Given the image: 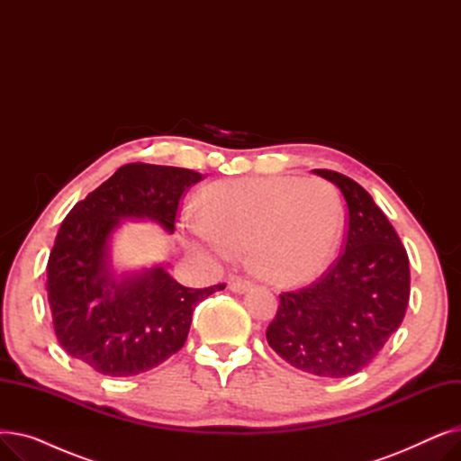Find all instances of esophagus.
I'll return each instance as SVG.
<instances>
[{
    "mask_svg": "<svg viewBox=\"0 0 461 461\" xmlns=\"http://www.w3.org/2000/svg\"><path fill=\"white\" fill-rule=\"evenodd\" d=\"M250 285H252V284H250L249 280H245V278H231V280L228 282L230 292H233V294H245V292H249Z\"/></svg>",
    "mask_w": 461,
    "mask_h": 461,
    "instance_id": "obj_1",
    "label": "esophagus"
}]
</instances>
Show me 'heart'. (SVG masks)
Here are the masks:
<instances>
[{
    "label": "heart",
    "instance_id": "heart-1",
    "mask_svg": "<svg viewBox=\"0 0 461 461\" xmlns=\"http://www.w3.org/2000/svg\"><path fill=\"white\" fill-rule=\"evenodd\" d=\"M200 214L181 222L190 250L228 259L249 249L254 273L276 285L318 276L342 226L340 198L318 177L218 181L202 190Z\"/></svg>",
    "mask_w": 461,
    "mask_h": 461
}]
</instances>
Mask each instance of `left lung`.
<instances>
[{
  "instance_id": "obj_1",
  "label": "left lung",
  "mask_w": 461,
  "mask_h": 461,
  "mask_svg": "<svg viewBox=\"0 0 461 461\" xmlns=\"http://www.w3.org/2000/svg\"><path fill=\"white\" fill-rule=\"evenodd\" d=\"M348 203L346 250L308 287L280 295L269 346L297 370L348 377L375 358L409 303V258L389 218L353 179L313 169Z\"/></svg>"
}]
</instances>
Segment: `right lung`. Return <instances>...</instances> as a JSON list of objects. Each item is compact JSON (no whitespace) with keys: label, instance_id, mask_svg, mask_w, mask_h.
<instances>
[{"label":"right lung","instance_id":"1","mask_svg":"<svg viewBox=\"0 0 461 461\" xmlns=\"http://www.w3.org/2000/svg\"><path fill=\"white\" fill-rule=\"evenodd\" d=\"M202 177L186 167L134 162L70 209L46 267L54 330L67 355L103 375L127 377L185 346L194 308L224 284L190 289L160 265L119 275L112 239L125 221L174 233L183 192Z\"/></svg>","mask_w":461,"mask_h":461}]
</instances>
